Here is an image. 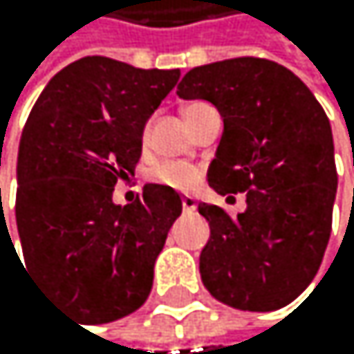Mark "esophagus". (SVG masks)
Here are the masks:
<instances>
[{
  "label": "esophagus",
  "instance_id": "1",
  "mask_svg": "<svg viewBox=\"0 0 354 354\" xmlns=\"http://www.w3.org/2000/svg\"><path fill=\"white\" fill-rule=\"evenodd\" d=\"M183 210H185V212H189V214H191V212H195V210H197V201H195L193 197H189V195H187V197H183Z\"/></svg>",
  "mask_w": 354,
  "mask_h": 354
}]
</instances>
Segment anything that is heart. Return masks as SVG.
Masks as SVG:
<instances>
[{"label":"heart","mask_w":354,"mask_h":354,"mask_svg":"<svg viewBox=\"0 0 354 354\" xmlns=\"http://www.w3.org/2000/svg\"><path fill=\"white\" fill-rule=\"evenodd\" d=\"M195 106V104H193ZM191 108V106H189ZM146 138V133H144ZM199 178H201V171L191 165V163H183V161H167V163H161L159 167H155L153 171V180L163 185V187H169L174 191H193L197 185H199Z\"/></svg>","instance_id":"heart-1"}]
</instances>
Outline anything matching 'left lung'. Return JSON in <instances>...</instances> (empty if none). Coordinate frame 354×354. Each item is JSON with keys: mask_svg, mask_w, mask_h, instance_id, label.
I'll use <instances>...</instances> for the list:
<instances>
[{"mask_svg": "<svg viewBox=\"0 0 354 354\" xmlns=\"http://www.w3.org/2000/svg\"><path fill=\"white\" fill-rule=\"evenodd\" d=\"M176 93L223 116L210 187L246 193L238 216L199 203L210 223L199 254L203 287L238 310L291 304L317 276L331 234L337 174L325 110L291 70L254 57L195 67Z\"/></svg>", "mask_w": 354, "mask_h": 354, "instance_id": "left-lung-1", "label": "left lung"}]
</instances>
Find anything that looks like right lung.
Wrapping results in <instances>:
<instances>
[{"instance_id":"right-lung-1","label":"right lung","mask_w":354,"mask_h":354,"mask_svg":"<svg viewBox=\"0 0 354 354\" xmlns=\"http://www.w3.org/2000/svg\"><path fill=\"white\" fill-rule=\"evenodd\" d=\"M180 70H140L84 57L50 78L21 136L17 227L25 266L91 323L136 312L153 289L180 195L146 185L129 206L112 201L133 176L142 133Z\"/></svg>"}]
</instances>
